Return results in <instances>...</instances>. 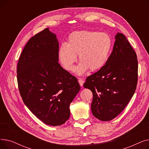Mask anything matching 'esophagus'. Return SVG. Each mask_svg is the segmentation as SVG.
<instances>
[{
  "label": "esophagus",
  "mask_w": 149,
  "mask_h": 149,
  "mask_svg": "<svg viewBox=\"0 0 149 149\" xmlns=\"http://www.w3.org/2000/svg\"><path fill=\"white\" fill-rule=\"evenodd\" d=\"M79 84H80V86H83V83H84V81H83V80H81V79H79Z\"/></svg>",
  "instance_id": "34e87169"
}]
</instances>
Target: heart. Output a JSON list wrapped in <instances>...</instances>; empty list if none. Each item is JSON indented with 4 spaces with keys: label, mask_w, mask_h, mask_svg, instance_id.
<instances>
[{
    "label": "heart",
    "mask_w": 149,
    "mask_h": 149,
    "mask_svg": "<svg viewBox=\"0 0 149 149\" xmlns=\"http://www.w3.org/2000/svg\"><path fill=\"white\" fill-rule=\"evenodd\" d=\"M112 45V38L106 33L76 31L68 36L67 43L60 46L59 59L65 69L72 71L78 55L80 63L75 68L76 74L82 75L88 69L96 71L106 65Z\"/></svg>",
    "instance_id": "heart-1"
}]
</instances>
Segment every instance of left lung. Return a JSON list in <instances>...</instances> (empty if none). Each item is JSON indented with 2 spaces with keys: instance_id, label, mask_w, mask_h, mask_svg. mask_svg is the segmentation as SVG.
<instances>
[{
  "instance_id": "1",
  "label": "left lung",
  "mask_w": 149,
  "mask_h": 149,
  "mask_svg": "<svg viewBox=\"0 0 149 149\" xmlns=\"http://www.w3.org/2000/svg\"><path fill=\"white\" fill-rule=\"evenodd\" d=\"M138 67L136 52L125 36L117 33L106 65L83 84L92 92L91 111L95 118L110 121L124 110L136 88Z\"/></svg>"
}]
</instances>
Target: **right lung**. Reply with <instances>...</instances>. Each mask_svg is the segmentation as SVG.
Masks as SVG:
<instances>
[{"instance_id":"1","label":"right lung","mask_w":149,"mask_h":149,"mask_svg":"<svg viewBox=\"0 0 149 149\" xmlns=\"http://www.w3.org/2000/svg\"><path fill=\"white\" fill-rule=\"evenodd\" d=\"M56 35L47 28L31 38L19 58L17 83L23 103L46 124L56 126L70 116L69 106L80 86L58 63Z\"/></svg>"}]
</instances>
